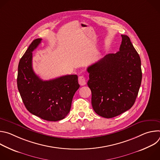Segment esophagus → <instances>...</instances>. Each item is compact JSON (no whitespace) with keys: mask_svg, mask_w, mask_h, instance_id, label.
I'll return each instance as SVG.
<instances>
[{"mask_svg":"<svg viewBox=\"0 0 160 160\" xmlns=\"http://www.w3.org/2000/svg\"><path fill=\"white\" fill-rule=\"evenodd\" d=\"M86 82H87V79L83 76H80L78 77V83L80 85L82 86L85 85L86 84Z\"/></svg>","mask_w":160,"mask_h":160,"instance_id":"obj_1","label":"esophagus"}]
</instances>
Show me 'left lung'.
Returning <instances> with one entry per match:
<instances>
[{"label": "left lung", "mask_w": 160, "mask_h": 160, "mask_svg": "<svg viewBox=\"0 0 160 160\" xmlns=\"http://www.w3.org/2000/svg\"><path fill=\"white\" fill-rule=\"evenodd\" d=\"M120 51L108 54L87 68L92 106L98 115L111 118L130 109L142 81L141 58L127 35Z\"/></svg>", "instance_id": "1"}]
</instances>
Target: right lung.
I'll return each instance as SVG.
<instances>
[{
	"label": "right lung",
	"instance_id": "right-lung-1",
	"mask_svg": "<svg viewBox=\"0 0 160 160\" xmlns=\"http://www.w3.org/2000/svg\"><path fill=\"white\" fill-rule=\"evenodd\" d=\"M41 40L42 38L34 40L19 61L18 88L30 112L43 120L56 122L64 118L69 113L73 96L80 85L77 75L42 80L35 73L32 52Z\"/></svg>",
	"mask_w": 160,
	"mask_h": 160
}]
</instances>
